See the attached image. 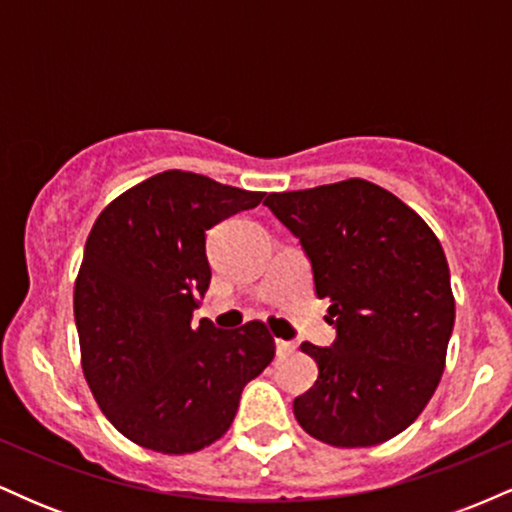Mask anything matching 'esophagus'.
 Masks as SVG:
<instances>
[{
  "label": "esophagus",
  "instance_id": "esophagus-1",
  "mask_svg": "<svg viewBox=\"0 0 512 512\" xmlns=\"http://www.w3.org/2000/svg\"><path fill=\"white\" fill-rule=\"evenodd\" d=\"M274 346H276V354L279 356H289L296 351V344L293 342H286V339H274Z\"/></svg>",
  "mask_w": 512,
  "mask_h": 512
}]
</instances>
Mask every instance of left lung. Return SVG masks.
I'll return each instance as SVG.
<instances>
[{
	"label": "left lung",
	"instance_id": "8db88e82",
	"mask_svg": "<svg viewBox=\"0 0 512 512\" xmlns=\"http://www.w3.org/2000/svg\"><path fill=\"white\" fill-rule=\"evenodd\" d=\"M264 204L301 240L337 330L332 346L301 344L320 373L293 399L298 424L334 448L395 438L436 392L455 325L438 238L402 199L361 178L272 192Z\"/></svg>",
	"mask_w": 512,
	"mask_h": 512
}]
</instances>
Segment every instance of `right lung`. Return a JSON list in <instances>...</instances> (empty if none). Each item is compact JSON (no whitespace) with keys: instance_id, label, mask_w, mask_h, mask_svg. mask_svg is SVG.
Segmentation results:
<instances>
[{"instance_id":"1","label":"right lung","mask_w":512,"mask_h":512,"mask_svg":"<svg viewBox=\"0 0 512 512\" xmlns=\"http://www.w3.org/2000/svg\"><path fill=\"white\" fill-rule=\"evenodd\" d=\"M262 197L166 170L93 223L74 286L81 366L98 407L132 443L166 455L207 448L231 428L243 387L272 363L262 322L192 325L211 281L207 231Z\"/></svg>"}]
</instances>
